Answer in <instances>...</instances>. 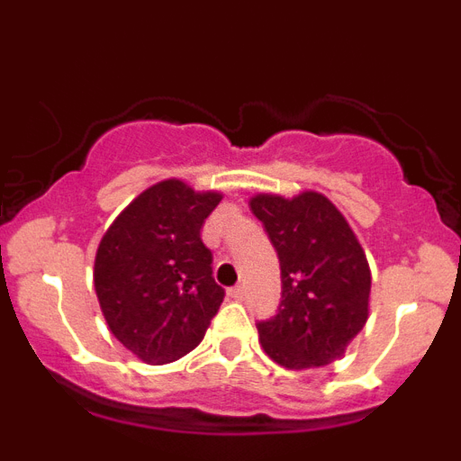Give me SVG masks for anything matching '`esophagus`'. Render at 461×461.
<instances>
[{
	"instance_id": "1",
	"label": "esophagus",
	"mask_w": 461,
	"mask_h": 461,
	"mask_svg": "<svg viewBox=\"0 0 461 461\" xmlns=\"http://www.w3.org/2000/svg\"><path fill=\"white\" fill-rule=\"evenodd\" d=\"M228 295L233 297V300H242L244 297V286H233L230 291H228Z\"/></svg>"
}]
</instances>
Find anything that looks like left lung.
Wrapping results in <instances>:
<instances>
[{
	"instance_id": "obj_1",
	"label": "left lung",
	"mask_w": 461,
	"mask_h": 461,
	"mask_svg": "<svg viewBox=\"0 0 461 461\" xmlns=\"http://www.w3.org/2000/svg\"><path fill=\"white\" fill-rule=\"evenodd\" d=\"M279 256L281 303L258 321L260 344L286 369L323 367L344 356L369 313L372 272L356 233L323 194H258L249 201Z\"/></svg>"
}]
</instances>
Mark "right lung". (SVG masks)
<instances>
[{"label":"right lung","instance_id":"right-lung-1","mask_svg":"<svg viewBox=\"0 0 461 461\" xmlns=\"http://www.w3.org/2000/svg\"><path fill=\"white\" fill-rule=\"evenodd\" d=\"M221 194L180 180L142 191L105 230L94 288L110 332L148 365H166L201 344L223 303L201 228Z\"/></svg>","mask_w":461,"mask_h":461}]
</instances>
